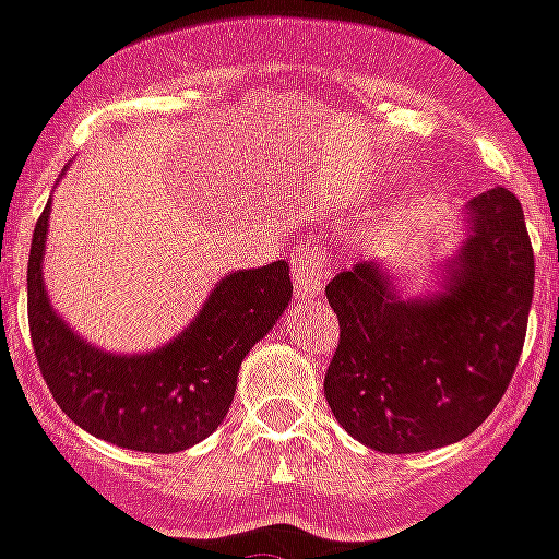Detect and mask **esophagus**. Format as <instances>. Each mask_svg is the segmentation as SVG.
Here are the masks:
<instances>
[{"instance_id": "34e87169", "label": "esophagus", "mask_w": 559, "mask_h": 559, "mask_svg": "<svg viewBox=\"0 0 559 559\" xmlns=\"http://www.w3.org/2000/svg\"><path fill=\"white\" fill-rule=\"evenodd\" d=\"M290 274H294V290H297L299 302H313L322 290V280H325V260L317 248L305 246L290 260Z\"/></svg>"}]
</instances>
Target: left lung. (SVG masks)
I'll return each instance as SVG.
<instances>
[{
  "label": "left lung",
  "instance_id": "8db88e82",
  "mask_svg": "<svg viewBox=\"0 0 559 559\" xmlns=\"http://www.w3.org/2000/svg\"><path fill=\"white\" fill-rule=\"evenodd\" d=\"M464 242L438 290L404 297L384 262L325 285L338 347L325 373L336 421L370 450L455 443L507 393L526 338L534 254L520 200L498 186L464 209Z\"/></svg>",
  "mask_w": 559,
  "mask_h": 559
}]
</instances>
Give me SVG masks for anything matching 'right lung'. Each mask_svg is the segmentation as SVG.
Segmentation results:
<instances>
[{"instance_id": "add662e5", "label": "right lung", "mask_w": 559, "mask_h": 559, "mask_svg": "<svg viewBox=\"0 0 559 559\" xmlns=\"http://www.w3.org/2000/svg\"><path fill=\"white\" fill-rule=\"evenodd\" d=\"M50 203L41 212L27 262V322L52 399L90 436L135 452L169 455L221 427L231 407L246 353L290 299L288 262L223 276L198 317L150 353H107L56 313L45 288Z\"/></svg>"}]
</instances>
